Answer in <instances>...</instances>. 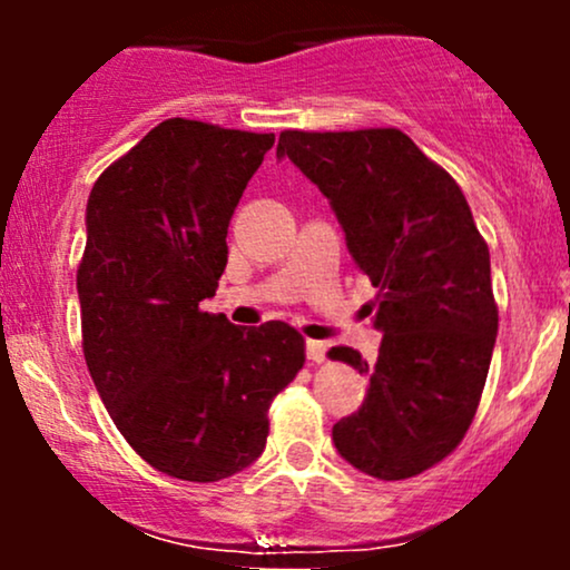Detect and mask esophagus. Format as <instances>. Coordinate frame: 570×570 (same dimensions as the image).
<instances>
[{"label":"esophagus","mask_w":570,"mask_h":570,"mask_svg":"<svg viewBox=\"0 0 570 570\" xmlns=\"http://www.w3.org/2000/svg\"><path fill=\"white\" fill-rule=\"evenodd\" d=\"M305 356L311 358V362L322 364L326 358V345L322 340H305Z\"/></svg>","instance_id":"obj_1"}]
</instances>
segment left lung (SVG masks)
<instances>
[{
    "instance_id": "left-lung-1",
    "label": "left lung",
    "mask_w": 570,
    "mask_h": 570,
    "mask_svg": "<svg viewBox=\"0 0 570 570\" xmlns=\"http://www.w3.org/2000/svg\"><path fill=\"white\" fill-rule=\"evenodd\" d=\"M289 158L330 200L358 271L377 289V362L332 348L370 375V394L332 429L337 453L377 480H407L463 440L499 332L490 252L444 168L396 128L284 130Z\"/></svg>"
}]
</instances>
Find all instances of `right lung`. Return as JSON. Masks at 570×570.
Instances as JSON below:
<instances>
[{
    "label": "right lung",
    "instance_id": "add662e5",
    "mask_svg": "<svg viewBox=\"0 0 570 570\" xmlns=\"http://www.w3.org/2000/svg\"><path fill=\"white\" fill-rule=\"evenodd\" d=\"M273 141L171 117L98 176L85 208V362L130 448L176 480L219 482L252 466L271 402L303 370L305 340L289 324L246 330L200 311Z\"/></svg>",
    "mask_w": 570,
    "mask_h": 570
}]
</instances>
